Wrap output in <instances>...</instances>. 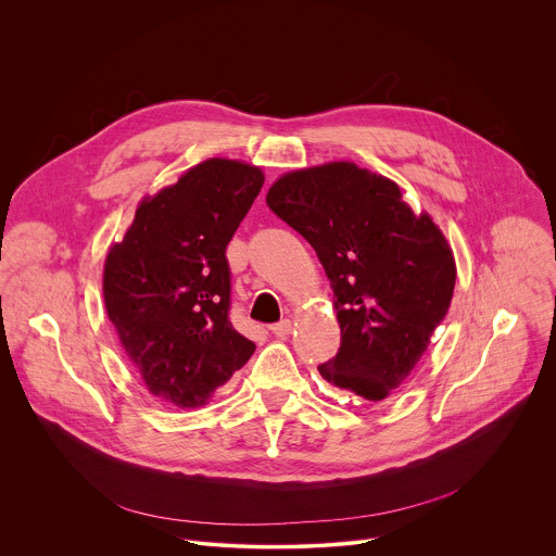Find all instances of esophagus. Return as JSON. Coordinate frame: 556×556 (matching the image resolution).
I'll return each instance as SVG.
<instances>
[{
	"label": "esophagus",
	"mask_w": 556,
	"mask_h": 556,
	"mask_svg": "<svg viewBox=\"0 0 556 556\" xmlns=\"http://www.w3.org/2000/svg\"><path fill=\"white\" fill-rule=\"evenodd\" d=\"M292 327H294V323H292L290 318H283V320L275 323V325L270 327V331H273L275 336H288V333L292 331Z\"/></svg>",
	"instance_id": "34e87169"
}]
</instances>
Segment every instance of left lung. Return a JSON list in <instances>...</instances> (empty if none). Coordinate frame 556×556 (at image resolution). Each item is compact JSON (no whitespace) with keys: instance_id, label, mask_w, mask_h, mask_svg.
Instances as JSON below:
<instances>
[{"instance_id":"obj_1","label":"left lung","mask_w":556,"mask_h":556,"mask_svg":"<svg viewBox=\"0 0 556 556\" xmlns=\"http://www.w3.org/2000/svg\"><path fill=\"white\" fill-rule=\"evenodd\" d=\"M266 205L309 242L333 290L342 338L320 376L382 402L450 309L456 264L445 236L413 214L393 180L346 161L281 176Z\"/></svg>"}]
</instances>
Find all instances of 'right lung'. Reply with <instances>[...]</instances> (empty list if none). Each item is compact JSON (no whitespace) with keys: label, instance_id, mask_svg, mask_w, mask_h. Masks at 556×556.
I'll return each instance as SVG.
<instances>
[{"label":"right lung","instance_id":"right-lung-1","mask_svg":"<svg viewBox=\"0 0 556 556\" xmlns=\"http://www.w3.org/2000/svg\"><path fill=\"white\" fill-rule=\"evenodd\" d=\"M262 185L260 167L210 159L146 199L106 255L109 318L146 389L165 404H207L255 351L229 320L227 247Z\"/></svg>","mask_w":556,"mask_h":556}]
</instances>
